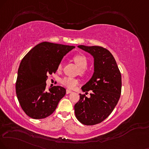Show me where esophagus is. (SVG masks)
I'll return each mask as SVG.
<instances>
[{
  "label": "esophagus",
  "instance_id": "1",
  "mask_svg": "<svg viewBox=\"0 0 149 149\" xmlns=\"http://www.w3.org/2000/svg\"><path fill=\"white\" fill-rule=\"evenodd\" d=\"M72 91H70V90H66V94H70V93H72Z\"/></svg>",
  "mask_w": 149,
  "mask_h": 149
}]
</instances>
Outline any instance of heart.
Segmentation results:
<instances>
[{"label": "heart", "instance_id": "1", "mask_svg": "<svg viewBox=\"0 0 149 149\" xmlns=\"http://www.w3.org/2000/svg\"><path fill=\"white\" fill-rule=\"evenodd\" d=\"M73 61H74V63H76L78 67L80 68L79 74L81 75H83V76L86 75V68H87L88 65V60L86 56L82 54L75 55L74 57H73ZM61 64H59V65H58V70L61 69ZM61 84H63L64 86L67 87L68 88L73 89L79 84V81L77 79H73L70 77H64L61 79Z\"/></svg>", "mask_w": 149, "mask_h": 149}]
</instances>
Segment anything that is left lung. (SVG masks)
<instances>
[{
  "label": "left lung",
  "instance_id": "1",
  "mask_svg": "<svg viewBox=\"0 0 149 149\" xmlns=\"http://www.w3.org/2000/svg\"><path fill=\"white\" fill-rule=\"evenodd\" d=\"M78 47L93 56L94 73L81 87L83 92L91 91V97L79 94L80 100L74 105V113L81 124L95 125L107 118L118 103L122 91V76L116 61L108 49L83 45Z\"/></svg>",
  "mask_w": 149,
  "mask_h": 149
}]
</instances>
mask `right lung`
Wrapping results in <instances>:
<instances>
[{
    "instance_id": "add662e5",
    "label": "right lung",
    "mask_w": 149,
    "mask_h": 149,
    "mask_svg": "<svg viewBox=\"0 0 149 149\" xmlns=\"http://www.w3.org/2000/svg\"><path fill=\"white\" fill-rule=\"evenodd\" d=\"M74 46L42 42L27 52L20 63L16 93L22 109L40 119L54 113L66 91L61 86L46 90L47 75L55 73L62 58Z\"/></svg>"
}]
</instances>
